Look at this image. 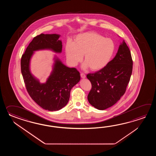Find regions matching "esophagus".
Returning a JSON list of instances; mask_svg holds the SVG:
<instances>
[{"mask_svg":"<svg viewBox=\"0 0 156 156\" xmlns=\"http://www.w3.org/2000/svg\"><path fill=\"white\" fill-rule=\"evenodd\" d=\"M80 75H81V77L82 79H85V78L86 77V75H85L84 73H81Z\"/></svg>","mask_w":156,"mask_h":156,"instance_id":"esophagus-1","label":"esophagus"}]
</instances>
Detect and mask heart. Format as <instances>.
I'll return each instance as SVG.
<instances>
[{
  "label": "heart",
  "mask_w": 156,
  "mask_h": 156,
  "mask_svg": "<svg viewBox=\"0 0 156 156\" xmlns=\"http://www.w3.org/2000/svg\"><path fill=\"white\" fill-rule=\"evenodd\" d=\"M113 40L105 38L95 32H87L77 34L73 42L67 41L65 44L66 59L72 66H76L83 58V68L93 71L102 70L108 65L115 52Z\"/></svg>",
  "instance_id": "obj_1"
}]
</instances>
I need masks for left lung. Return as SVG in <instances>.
I'll use <instances>...</instances> for the list:
<instances>
[{
	"label": "left lung",
	"instance_id": "left-lung-1",
	"mask_svg": "<svg viewBox=\"0 0 156 156\" xmlns=\"http://www.w3.org/2000/svg\"><path fill=\"white\" fill-rule=\"evenodd\" d=\"M132 69L130 51L123 40L115 56L105 68L87 75L92 85L87 96L90 104L103 110L117 103L126 92Z\"/></svg>",
	"mask_w": 156,
	"mask_h": 156
}]
</instances>
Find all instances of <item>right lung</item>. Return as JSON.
Here are the masks:
<instances>
[{"label":"right lung","mask_w":156,"mask_h":156,"mask_svg":"<svg viewBox=\"0 0 156 156\" xmlns=\"http://www.w3.org/2000/svg\"><path fill=\"white\" fill-rule=\"evenodd\" d=\"M58 34H41L35 37L22 56L20 65L27 90L30 96L43 109L57 111L66 106L71 90L80 80V73L75 68L65 65L54 55L52 71L44 83L31 73L30 60L34 52L50 50L57 53L62 52V41Z\"/></svg>","instance_id":"right-lung-1"}]
</instances>
